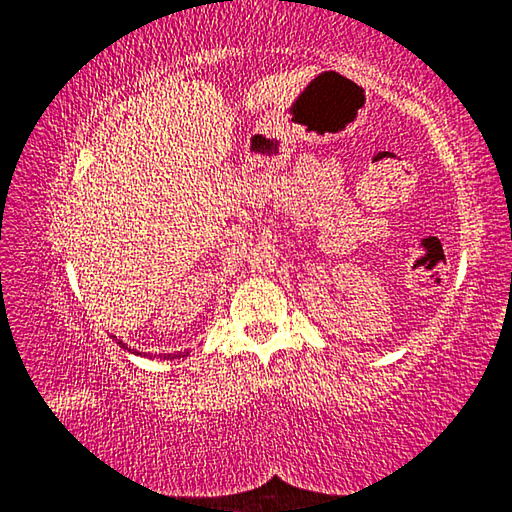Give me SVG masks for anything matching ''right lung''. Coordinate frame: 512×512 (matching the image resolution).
<instances>
[{
	"label": "right lung",
	"instance_id": "obj_1",
	"mask_svg": "<svg viewBox=\"0 0 512 512\" xmlns=\"http://www.w3.org/2000/svg\"><path fill=\"white\" fill-rule=\"evenodd\" d=\"M112 339H115V341H117V345H119V348H124V350H128V352H131V348H128V345H126L124 341H119V339H117V336H112ZM137 354H140V352H137ZM151 357H153V354H151ZM158 357H160V359H176V357H185V354H180V352H176V354H158Z\"/></svg>",
	"mask_w": 512,
	"mask_h": 512
}]
</instances>
